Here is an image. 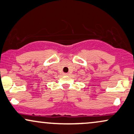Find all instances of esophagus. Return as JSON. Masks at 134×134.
<instances>
[{
	"instance_id": "obj_1",
	"label": "esophagus",
	"mask_w": 134,
	"mask_h": 134,
	"mask_svg": "<svg viewBox=\"0 0 134 134\" xmlns=\"http://www.w3.org/2000/svg\"><path fill=\"white\" fill-rule=\"evenodd\" d=\"M64 75H69V74H68V73H64Z\"/></svg>"
}]
</instances>
